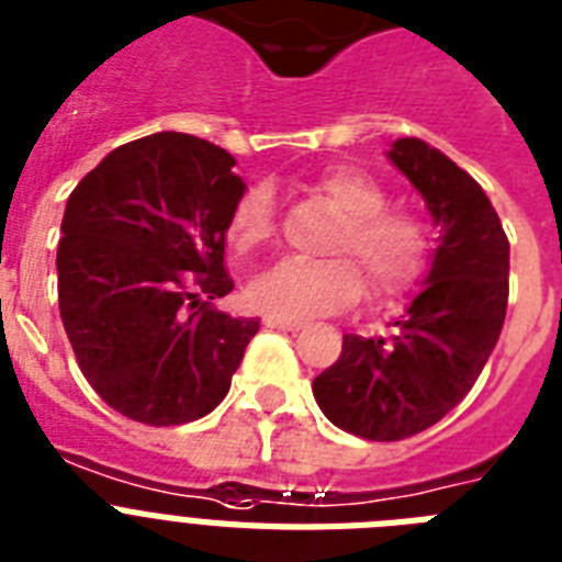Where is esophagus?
I'll return each mask as SVG.
<instances>
[{
    "label": "esophagus",
    "instance_id": "1",
    "mask_svg": "<svg viewBox=\"0 0 562 562\" xmlns=\"http://www.w3.org/2000/svg\"><path fill=\"white\" fill-rule=\"evenodd\" d=\"M262 323L268 325V328H282V331H300L303 328V319L296 317H280V314H266V319Z\"/></svg>",
    "mask_w": 562,
    "mask_h": 562
}]
</instances>
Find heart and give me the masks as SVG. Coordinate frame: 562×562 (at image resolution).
Returning <instances> with one entry per match:
<instances>
[{
    "mask_svg": "<svg viewBox=\"0 0 562 562\" xmlns=\"http://www.w3.org/2000/svg\"><path fill=\"white\" fill-rule=\"evenodd\" d=\"M314 191L342 216L328 245V257L337 259H282L266 268L248 285L254 305L280 317H319L360 300V276L374 296L400 294L417 280L428 257V228L414 211L385 209L383 186L353 168L325 171ZM273 231L271 188H251L231 214V243L237 251H257L271 243Z\"/></svg>",
    "mask_w": 562,
    "mask_h": 562,
    "instance_id": "1",
    "label": "heart"
}]
</instances>
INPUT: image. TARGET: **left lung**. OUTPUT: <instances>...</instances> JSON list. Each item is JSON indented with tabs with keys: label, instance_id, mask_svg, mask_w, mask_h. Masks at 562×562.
Segmentation results:
<instances>
[{
	"label": "left lung",
	"instance_id": "8db88e82",
	"mask_svg": "<svg viewBox=\"0 0 562 562\" xmlns=\"http://www.w3.org/2000/svg\"><path fill=\"white\" fill-rule=\"evenodd\" d=\"M385 157L437 228L423 289L385 337L346 334L339 360L311 383L334 426L380 442L426 431L469 394L508 303V239L483 188L417 136L397 139Z\"/></svg>",
	"mask_w": 562,
	"mask_h": 562
}]
</instances>
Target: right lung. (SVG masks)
Wrapping results in <instances>:
<instances>
[{
    "label": "right lung",
    "instance_id": "obj_1",
    "mask_svg": "<svg viewBox=\"0 0 562 562\" xmlns=\"http://www.w3.org/2000/svg\"><path fill=\"white\" fill-rule=\"evenodd\" d=\"M237 159L162 131L111 150L74 188L56 251L59 314L79 369L113 412L182 426L223 403L257 317H231L225 237Z\"/></svg>",
    "mask_w": 562,
    "mask_h": 562
}]
</instances>
